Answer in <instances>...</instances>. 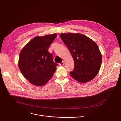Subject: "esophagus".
Here are the masks:
<instances>
[{
  "label": "esophagus",
  "instance_id": "34e87169",
  "mask_svg": "<svg viewBox=\"0 0 121 121\" xmlns=\"http://www.w3.org/2000/svg\"><path fill=\"white\" fill-rule=\"evenodd\" d=\"M64 65V61H63L62 62H61V63H60V64H59V65Z\"/></svg>",
  "mask_w": 121,
  "mask_h": 121
}]
</instances>
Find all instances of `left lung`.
<instances>
[{"label":"left lung","instance_id":"8db88e82","mask_svg":"<svg viewBox=\"0 0 121 121\" xmlns=\"http://www.w3.org/2000/svg\"><path fill=\"white\" fill-rule=\"evenodd\" d=\"M60 36L74 60V70L70 72L72 77L82 83L92 79L101 64V55L97 44L80 33H62Z\"/></svg>","mask_w":121,"mask_h":121}]
</instances>
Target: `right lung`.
<instances>
[{
    "label": "right lung",
    "instance_id": "add662e5",
    "mask_svg": "<svg viewBox=\"0 0 121 121\" xmlns=\"http://www.w3.org/2000/svg\"><path fill=\"white\" fill-rule=\"evenodd\" d=\"M56 33L34 37L21 51L19 67L23 76L32 84L42 86L52 78L58 64L48 48L56 37Z\"/></svg>",
    "mask_w": 121,
    "mask_h": 121
}]
</instances>
